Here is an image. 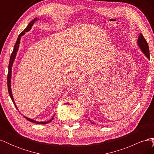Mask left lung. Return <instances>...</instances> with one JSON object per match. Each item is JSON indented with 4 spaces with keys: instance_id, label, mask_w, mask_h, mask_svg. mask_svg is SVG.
I'll return each mask as SVG.
<instances>
[{
    "instance_id": "left-lung-1",
    "label": "left lung",
    "mask_w": 154,
    "mask_h": 154,
    "mask_svg": "<svg viewBox=\"0 0 154 154\" xmlns=\"http://www.w3.org/2000/svg\"><path fill=\"white\" fill-rule=\"evenodd\" d=\"M137 42V45L139 46V48H140L143 53L146 56V58H148V59L150 60V53H149L148 45L147 42L146 41L145 39H144V38L141 33L139 35ZM91 123H92L93 124H95L94 122H91Z\"/></svg>"
}]
</instances>
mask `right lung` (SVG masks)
Here are the masks:
<instances>
[{
    "mask_svg": "<svg viewBox=\"0 0 154 154\" xmlns=\"http://www.w3.org/2000/svg\"><path fill=\"white\" fill-rule=\"evenodd\" d=\"M38 20H39L38 18H34L33 20H32V21H31V22H29V24H28V26H27L26 28L24 31H23L19 35H18V38H17V42H16V43H15V46H14L13 51V52H12L11 55V57H10V63H9V66H8V89L9 94H10V97H11V100H12V101L13 102L14 105H15V107H16L17 109L18 110V109L17 106V105H16V104H15V101H14L13 97V95H12V91H11V72H12L11 70H12V66H13V64L14 61H15V58H16L17 51H18V48H19L20 43V40H21V36L24 35L26 33V32L29 31L31 29L32 26H33L35 22L37 21ZM54 116H53V117H54ZM24 117H25V118L27 119V120H28L29 122H31V123H36V124H41V125L48 124V123H50V122H51V121H52V120L53 119V118H52L50 120L48 121V122H36V121H35V120H33V119H30V118H28L26 117L25 116H24Z\"/></svg>",
    "mask_w": 154,
    "mask_h": 154,
    "instance_id": "obj_1",
    "label": "right lung"
}]
</instances>
